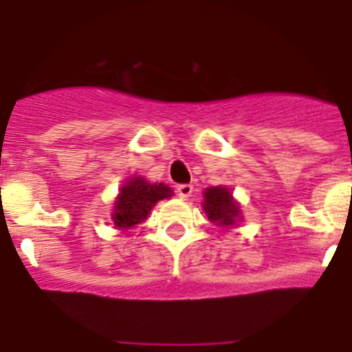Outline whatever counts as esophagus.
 <instances>
[{
    "instance_id": "1",
    "label": "esophagus",
    "mask_w": 352,
    "mask_h": 352,
    "mask_svg": "<svg viewBox=\"0 0 352 352\" xmlns=\"http://www.w3.org/2000/svg\"><path fill=\"white\" fill-rule=\"evenodd\" d=\"M175 192L181 199H188V197H192L193 186L192 184H179V186L175 188Z\"/></svg>"
}]
</instances>
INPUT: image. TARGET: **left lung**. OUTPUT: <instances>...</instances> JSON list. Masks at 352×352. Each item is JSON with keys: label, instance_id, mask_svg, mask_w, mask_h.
<instances>
[{"label": "left lung", "instance_id": "obj_1", "mask_svg": "<svg viewBox=\"0 0 352 352\" xmlns=\"http://www.w3.org/2000/svg\"><path fill=\"white\" fill-rule=\"evenodd\" d=\"M204 212L208 214V219L217 225L230 226L235 223V217L239 214V206L234 203L230 192L226 188L214 186L204 192Z\"/></svg>", "mask_w": 352, "mask_h": 352}]
</instances>
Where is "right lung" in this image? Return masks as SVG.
Segmentation results:
<instances>
[{
	"label": "right lung",
	"instance_id": "add662e5",
	"mask_svg": "<svg viewBox=\"0 0 352 352\" xmlns=\"http://www.w3.org/2000/svg\"><path fill=\"white\" fill-rule=\"evenodd\" d=\"M171 188L159 182L144 181L142 177H135L122 186V192L117 199L113 221L118 228H131V226L142 223L148 217L149 210L153 208L155 203L160 199L171 197Z\"/></svg>",
	"mask_w": 352,
	"mask_h": 352
}]
</instances>
